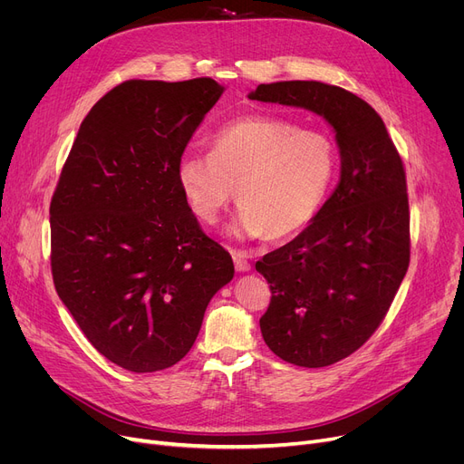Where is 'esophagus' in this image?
I'll use <instances>...</instances> for the list:
<instances>
[{
    "label": "esophagus",
    "instance_id": "esophagus-1",
    "mask_svg": "<svg viewBox=\"0 0 464 464\" xmlns=\"http://www.w3.org/2000/svg\"><path fill=\"white\" fill-rule=\"evenodd\" d=\"M231 256H233V261H235V269H237L238 273H246V271L252 269L250 256H248L246 252H242V250H231Z\"/></svg>",
    "mask_w": 464,
    "mask_h": 464
}]
</instances>
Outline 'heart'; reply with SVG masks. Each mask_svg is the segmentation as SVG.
<instances>
[{"mask_svg": "<svg viewBox=\"0 0 464 464\" xmlns=\"http://www.w3.org/2000/svg\"><path fill=\"white\" fill-rule=\"evenodd\" d=\"M336 167V146L327 133L248 116L219 128L210 137V154H182L177 180L201 222L216 224L237 193L231 233L287 238L318 216Z\"/></svg>", "mask_w": 464, "mask_h": 464, "instance_id": "b5f03b06", "label": "heart"}]
</instances>
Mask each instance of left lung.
<instances>
[{
  "label": "left lung",
  "mask_w": 464,
  "mask_h": 464,
  "mask_svg": "<svg viewBox=\"0 0 464 464\" xmlns=\"http://www.w3.org/2000/svg\"><path fill=\"white\" fill-rule=\"evenodd\" d=\"M248 97L312 111L334 130L331 198L301 235L256 263L273 294L259 320L265 344L297 367H327L372 336L408 271L404 165L380 114L344 88L284 81Z\"/></svg>",
  "instance_id": "8db88e82"
}]
</instances>
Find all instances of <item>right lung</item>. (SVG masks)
<instances>
[{
    "label": "right lung",
    "mask_w": 464,
    "mask_h": 464,
    "mask_svg": "<svg viewBox=\"0 0 464 464\" xmlns=\"http://www.w3.org/2000/svg\"><path fill=\"white\" fill-rule=\"evenodd\" d=\"M224 86L126 81L77 133L51 201V269L62 303L118 367L156 372L193 346L235 275L177 180V165Z\"/></svg>",
    "instance_id": "obj_1"
}]
</instances>
